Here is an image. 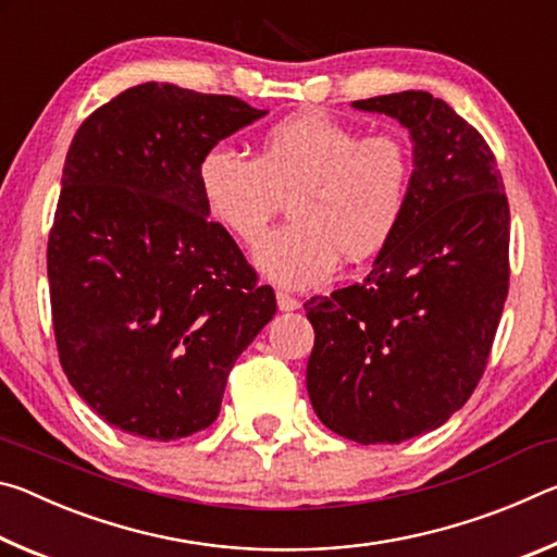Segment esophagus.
I'll return each instance as SVG.
<instances>
[{"label": "esophagus", "mask_w": 557, "mask_h": 557, "mask_svg": "<svg viewBox=\"0 0 557 557\" xmlns=\"http://www.w3.org/2000/svg\"><path fill=\"white\" fill-rule=\"evenodd\" d=\"M277 307L280 312H295V309H299V299H295L292 295H287V292H277Z\"/></svg>", "instance_id": "34e87169"}]
</instances>
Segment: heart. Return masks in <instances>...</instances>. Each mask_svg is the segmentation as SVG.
<instances>
[{
	"label": "heart",
	"mask_w": 557,
	"mask_h": 557,
	"mask_svg": "<svg viewBox=\"0 0 557 557\" xmlns=\"http://www.w3.org/2000/svg\"><path fill=\"white\" fill-rule=\"evenodd\" d=\"M410 178V152L398 137H358L319 110L270 127L256 159L215 145L196 169L206 211L243 243L256 240L292 196V223L252 248L256 268L282 287L322 285L342 256H375L398 228Z\"/></svg>",
	"instance_id": "1"
}]
</instances>
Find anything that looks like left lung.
<instances>
[{
    "mask_svg": "<svg viewBox=\"0 0 557 557\" xmlns=\"http://www.w3.org/2000/svg\"><path fill=\"white\" fill-rule=\"evenodd\" d=\"M412 139L410 196L363 282L312 297L307 393L358 445H398L451 418L486 369L508 295V201L492 149L425 90L356 100Z\"/></svg>",
    "mask_w": 557,
    "mask_h": 557,
    "instance_id": "obj_1",
    "label": "left lung"
}]
</instances>
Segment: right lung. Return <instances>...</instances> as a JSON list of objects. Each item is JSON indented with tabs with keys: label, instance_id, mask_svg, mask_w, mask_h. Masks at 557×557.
<instances>
[{
	"label": "right lung",
	"instance_id": "add662e5",
	"mask_svg": "<svg viewBox=\"0 0 557 557\" xmlns=\"http://www.w3.org/2000/svg\"><path fill=\"white\" fill-rule=\"evenodd\" d=\"M268 115L143 83L75 132L49 235L51 314L71 385L112 428L169 442L219 418L225 381L277 301L209 221L206 149Z\"/></svg>",
	"mask_w": 557,
	"mask_h": 557
}]
</instances>
